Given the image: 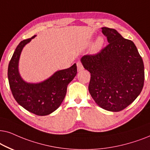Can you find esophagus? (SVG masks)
<instances>
[{
  "label": "esophagus",
  "mask_w": 150,
  "mask_h": 150,
  "mask_svg": "<svg viewBox=\"0 0 150 150\" xmlns=\"http://www.w3.org/2000/svg\"><path fill=\"white\" fill-rule=\"evenodd\" d=\"M77 71H81L83 69L82 64H81V62H78L77 63Z\"/></svg>",
  "instance_id": "34e87169"
}]
</instances>
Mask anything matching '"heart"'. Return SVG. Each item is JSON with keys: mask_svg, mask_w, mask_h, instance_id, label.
I'll return each mask as SVG.
<instances>
[{"mask_svg": "<svg viewBox=\"0 0 150 150\" xmlns=\"http://www.w3.org/2000/svg\"><path fill=\"white\" fill-rule=\"evenodd\" d=\"M103 44H104V39L103 38V37H99L97 39V40L95 41V42L94 43L93 46V51L94 52H97L100 51L103 47Z\"/></svg>", "mask_w": 150, "mask_h": 150, "instance_id": "obj_1", "label": "heart"}]
</instances>
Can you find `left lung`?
Instances as JSON below:
<instances>
[{
	"label": "left lung",
	"mask_w": 150,
	"mask_h": 150,
	"mask_svg": "<svg viewBox=\"0 0 150 150\" xmlns=\"http://www.w3.org/2000/svg\"><path fill=\"white\" fill-rule=\"evenodd\" d=\"M108 45L94 55H86L81 62L91 73L88 90L99 106L119 112L140 95L144 85L142 57L134 44L117 30L102 27Z\"/></svg>",
	"instance_id": "left-lung-1"
}]
</instances>
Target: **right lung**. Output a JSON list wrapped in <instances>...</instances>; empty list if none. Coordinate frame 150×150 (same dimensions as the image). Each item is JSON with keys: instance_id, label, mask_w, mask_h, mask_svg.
<instances>
[{"instance_id": "1", "label": "right lung", "mask_w": 150, "mask_h": 150, "mask_svg": "<svg viewBox=\"0 0 150 150\" xmlns=\"http://www.w3.org/2000/svg\"><path fill=\"white\" fill-rule=\"evenodd\" d=\"M31 38L24 40L17 46L8 67V79L12 95L19 105L30 112L39 116L48 115L57 110L67 94V86L77 74L76 64L60 70L49 79L38 83L26 82L18 71L20 55Z\"/></svg>"}]
</instances>
